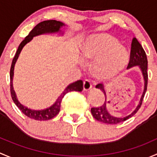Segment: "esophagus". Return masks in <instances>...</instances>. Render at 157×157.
I'll use <instances>...</instances> for the list:
<instances>
[{
  "label": "esophagus",
  "instance_id": "34e87169",
  "mask_svg": "<svg viewBox=\"0 0 157 157\" xmlns=\"http://www.w3.org/2000/svg\"><path fill=\"white\" fill-rule=\"evenodd\" d=\"M83 87H84V90H88L90 89L92 87L91 81H90V79H85V80L84 81Z\"/></svg>",
  "mask_w": 157,
  "mask_h": 157
}]
</instances>
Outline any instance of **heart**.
<instances>
[{"instance_id": "b5f03b06", "label": "heart", "mask_w": 157, "mask_h": 157, "mask_svg": "<svg viewBox=\"0 0 157 157\" xmlns=\"http://www.w3.org/2000/svg\"><path fill=\"white\" fill-rule=\"evenodd\" d=\"M87 59H94L93 71L96 76L109 78L119 73L128 62V54L119 41L108 34H100L88 38L82 46Z\"/></svg>"}]
</instances>
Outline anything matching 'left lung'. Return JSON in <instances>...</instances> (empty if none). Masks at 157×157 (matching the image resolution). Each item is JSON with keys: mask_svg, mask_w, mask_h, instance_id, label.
Instances as JSON below:
<instances>
[{"mask_svg": "<svg viewBox=\"0 0 157 157\" xmlns=\"http://www.w3.org/2000/svg\"><path fill=\"white\" fill-rule=\"evenodd\" d=\"M135 66H139V67L141 69L144 78V90L143 94H142L141 98H140V103H139L138 106H137L135 110L132 113L128 115V116H125V117H115V116H111L108 113L107 109H106V100H105V102L102 106H99V107H93L90 109L94 118L96 120L105 124H112V125H114V124L120 123V122L127 120L128 119L133 116L134 115L138 112V110L140 109V106H141L147 88V58L146 53H145L144 48H142L141 44L139 43L138 39L134 37L132 41V45H131L130 59H129V62L128 64L127 69H130L131 67H133ZM96 88H99V89L102 90L103 93H104L105 96H106V92H105L104 88H103V85L102 84H98V85H97Z\"/></svg>", "mask_w": 157, "mask_h": 157, "instance_id": "left-lung-1", "label": "left lung"}]
</instances>
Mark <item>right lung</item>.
Wrapping results in <instances>:
<instances>
[{"label": "right lung", "mask_w": 157, "mask_h": 157, "mask_svg": "<svg viewBox=\"0 0 157 157\" xmlns=\"http://www.w3.org/2000/svg\"><path fill=\"white\" fill-rule=\"evenodd\" d=\"M64 25L63 22H59L56 20H46L43 21V22H39L38 25H35L31 32H29L28 35L25 37V39L20 43L18 49H17V53H16L15 56H14L13 59L12 64H11L10 71V94L12 99L15 104L17 105V107L20 109L21 112L29 118L38 121H46L49 120V119H53L55 117L59 112V109H60V105L62 100L63 97L67 94V93L70 91H82L83 90V82L82 80H78L77 82H74V83L70 84L69 86L64 90V91L61 94L60 96L56 101L53 106L51 107L48 108L46 109H43V110H32V109H28L25 106H22L20 103L17 100V96H16V93L13 90V71H14V66H15L17 59H18L19 55L20 54L21 51H22V48L27 43L29 42L33 38V37L36 36V35H41V34L44 33H49V32H57L59 31V29Z\"/></svg>", "instance_id": "right-lung-1"}]
</instances>
